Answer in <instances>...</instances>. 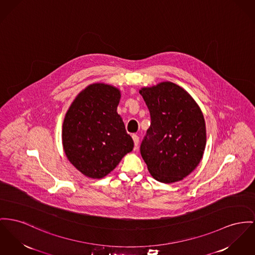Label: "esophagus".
<instances>
[{"label": "esophagus", "instance_id": "34e87169", "mask_svg": "<svg viewBox=\"0 0 255 255\" xmlns=\"http://www.w3.org/2000/svg\"><path fill=\"white\" fill-rule=\"evenodd\" d=\"M132 139H133V141H134V145L137 147L138 144H139V137L136 135V134H133V135H132Z\"/></svg>", "mask_w": 255, "mask_h": 255}]
</instances>
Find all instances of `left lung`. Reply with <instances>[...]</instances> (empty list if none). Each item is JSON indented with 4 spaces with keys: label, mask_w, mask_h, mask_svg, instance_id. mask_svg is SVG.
<instances>
[{
    "label": "left lung",
    "mask_w": 255,
    "mask_h": 255,
    "mask_svg": "<svg viewBox=\"0 0 255 255\" xmlns=\"http://www.w3.org/2000/svg\"><path fill=\"white\" fill-rule=\"evenodd\" d=\"M139 94L152 121L140 147L141 155L153 179L164 184L179 182L203 157V113L185 89L169 81L143 87Z\"/></svg>",
    "instance_id": "1"
}]
</instances>
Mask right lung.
I'll use <instances>...</instances> for the list:
<instances>
[{"instance_id":"right-lung-1","label":"right lung","mask_w":255,"mask_h":255,"mask_svg":"<svg viewBox=\"0 0 255 255\" xmlns=\"http://www.w3.org/2000/svg\"><path fill=\"white\" fill-rule=\"evenodd\" d=\"M121 91L105 83L87 86L68 108L62 129L64 152L86 177L102 179L134 147L117 112Z\"/></svg>"}]
</instances>
